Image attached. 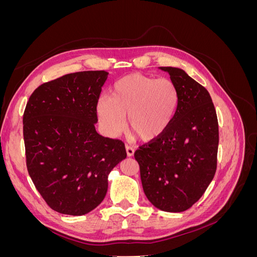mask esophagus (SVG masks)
<instances>
[{"label": "esophagus", "instance_id": "1", "mask_svg": "<svg viewBox=\"0 0 257 257\" xmlns=\"http://www.w3.org/2000/svg\"><path fill=\"white\" fill-rule=\"evenodd\" d=\"M125 149H126V154H127V157H133L134 153H135L134 148H133V147H131V146H126V147H125Z\"/></svg>", "mask_w": 257, "mask_h": 257}]
</instances>
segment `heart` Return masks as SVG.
<instances>
[{"label": "heart", "mask_w": 257, "mask_h": 257, "mask_svg": "<svg viewBox=\"0 0 257 257\" xmlns=\"http://www.w3.org/2000/svg\"><path fill=\"white\" fill-rule=\"evenodd\" d=\"M179 104L175 83L167 78L131 74L116 81L111 96L97 100L100 126L110 137H116L127 126L144 142L161 136L172 123Z\"/></svg>", "instance_id": "1"}]
</instances>
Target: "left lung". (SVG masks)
<instances>
[{"instance_id":"obj_1","label":"left lung","mask_w":257,"mask_h":257,"mask_svg":"<svg viewBox=\"0 0 257 257\" xmlns=\"http://www.w3.org/2000/svg\"><path fill=\"white\" fill-rule=\"evenodd\" d=\"M169 74L179 104L167 130L139 148L144 192L166 212H182L203 196L216 170L219 125L209 92L178 67H159Z\"/></svg>"}]
</instances>
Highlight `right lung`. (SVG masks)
Here are the masks:
<instances>
[{"instance_id": "1", "label": "right lung", "mask_w": 257, "mask_h": 257, "mask_svg": "<svg viewBox=\"0 0 257 257\" xmlns=\"http://www.w3.org/2000/svg\"><path fill=\"white\" fill-rule=\"evenodd\" d=\"M105 71L67 74L43 83L23 114L27 167L54 211L83 215L106 196L108 176L126 158L124 144L99 135L96 105Z\"/></svg>"}]
</instances>
